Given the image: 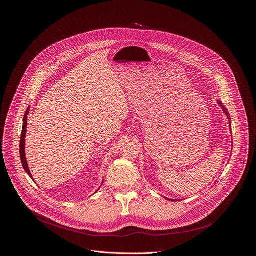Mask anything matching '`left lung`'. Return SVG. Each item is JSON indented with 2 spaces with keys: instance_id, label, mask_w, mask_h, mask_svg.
<instances>
[{
  "instance_id": "1",
  "label": "left lung",
  "mask_w": 256,
  "mask_h": 256,
  "mask_svg": "<svg viewBox=\"0 0 256 256\" xmlns=\"http://www.w3.org/2000/svg\"><path fill=\"white\" fill-rule=\"evenodd\" d=\"M218 104L220 106V108H222V109H223V111H224V113L227 115V117L228 118H230V115H228V112H227V109H226V108L222 104V102H218ZM167 200H170V201H174V200H172V199H169V198H166Z\"/></svg>"
}]
</instances>
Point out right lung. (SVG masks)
Here are the masks:
<instances>
[{"mask_svg": "<svg viewBox=\"0 0 256 256\" xmlns=\"http://www.w3.org/2000/svg\"><path fill=\"white\" fill-rule=\"evenodd\" d=\"M29 110L30 108H28V110L24 113V124H22V136H20V160H22V165L24 169V171L28 173V176L33 180V176L31 174V171L29 169L28 163H26V154H24V145H26V120H28V114H29Z\"/></svg>", "mask_w": 256, "mask_h": 256, "instance_id": "obj_1", "label": "right lung"}]
</instances>
